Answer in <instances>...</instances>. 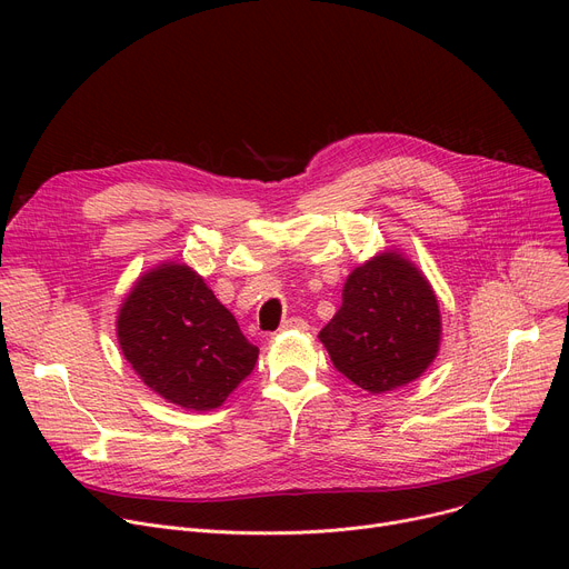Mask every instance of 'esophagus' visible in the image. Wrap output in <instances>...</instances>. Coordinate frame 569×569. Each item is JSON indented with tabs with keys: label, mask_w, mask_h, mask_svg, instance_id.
<instances>
[{
	"label": "esophagus",
	"mask_w": 569,
	"mask_h": 569,
	"mask_svg": "<svg viewBox=\"0 0 569 569\" xmlns=\"http://www.w3.org/2000/svg\"><path fill=\"white\" fill-rule=\"evenodd\" d=\"M281 330H300V332H307L309 330V322L305 318H288L283 320Z\"/></svg>",
	"instance_id": "34e87169"
}]
</instances>
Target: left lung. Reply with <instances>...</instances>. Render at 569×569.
<instances>
[{
  "label": "left lung",
  "instance_id": "left-lung-1",
  "mask_svg": "<svg viewBox=\"0 0 569 569\" xmlns=\"http://www.w3.org/2000/svg\"><path fill=\"white\" fill-rule=\"evenodd\" d=\"M318 339L339 373L380 395L420 378L440 346L438 300L408 258L385 251L355 267Z\"/></svg>",
  "mask_w": 569,
  "mask_h": 569
}]
</instances>
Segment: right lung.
Segmentation results:
<instances>
[{
    "instance_id": "right-lung-1",
    "label": "right lung",
    "mask_w": 569,
    "mask_h": 569,
    "mask_svg": "<svg viewBox=\"0 0 569 569\" xmlns=\"http://www.w3.org/2000/svg\"><path fill=\"white\" fill-rule=\"evenodd\" d=\"M117 339L142 382L187 410L219 408L258 360L202 277L177 262L136 281L117 316Z\"/></svg>"
}]
</instances>
